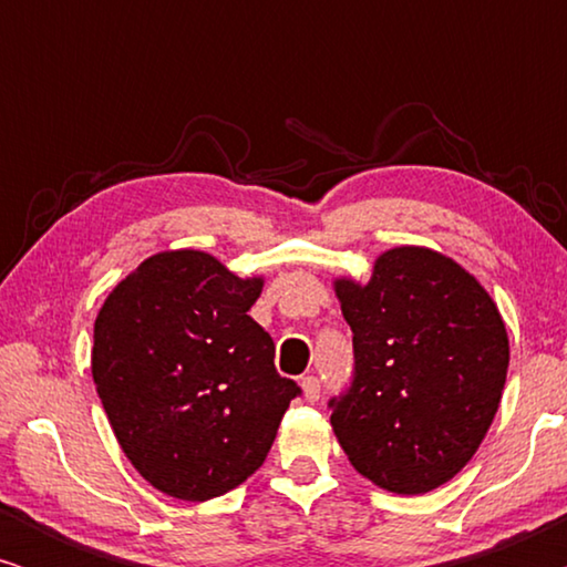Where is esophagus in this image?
<instances>
[{
	"instance_id": "obj_1",
	"label": "esophagus",
	"mask_w": 567,
	"mask_h": 567,
	"mask_svg": "<svg viewBox=\"0 0 567 567\" xmlns=\"http://www.w3.org/2000/svg\"><path fill=\"white\" fill-rule=\"evenodd\" d=\"M301 392H305L307 402H317L320 400V379L317 377H301Z\"/></svg>"
}]
</instances>
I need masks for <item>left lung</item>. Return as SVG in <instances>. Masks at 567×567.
I'll list each match as a JSON object with an SVG mask.
<instances>
[{
    "mask_svg": "<svg viewBox=\"0 0 567 567\" xmlns=\"http://www.w3.org/2000/svg\"><path fill=\"white\" fill-rule=\"evenodd\" d=\"M353 330V382L330 400L355 472L384 491H436L472 460L498 413L506 322L480 281L429 247H392L367 284L332 281Z\"/></svg>",
    "mask_w": 567,
    "mask_h": 567,
    "instance_id": "left-lung-1",
    "label": "left lung"
}]
</instances>
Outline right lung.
<instances>
[{
	"instance_id": "obj_1",
	"label": "right lung",
	"mask_w": 567,
	"mask_h": 567,
	"mask_svg": "<svg viewBox=\"0 0 567 567\" xmlns=\"http://www.w3.org/2000/svg\"><path fill=\"white\" fill-rule=\"evenodd\" d=\"M260 291L262 276L214 255L165 250L100 307L92 379L123 454L165 495L204 503L243 485L301 392L247 315Z\"/></svg>"
}]
</instances>
